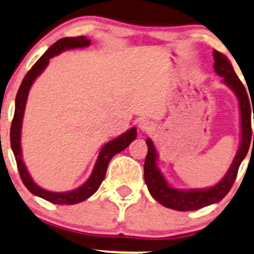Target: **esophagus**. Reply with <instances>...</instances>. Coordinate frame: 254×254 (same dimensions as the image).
<instances>
[{"label":"esophagus","mask_w":254,"mask_h":254,"mask_svg":"<svg viewBox=\"0 0 254 254\" xmlns=\"http://www.w3.org/2000/svg\"><path fill=\"white\" fill-rule=\"evenodd\" d=\"M152 127H153V123H152L149 120H147V118H142V120H139L138 128L141 129V131L148 132L151 131Z\"/></svg>","instance_id":"esophagus-1"}]
</instances>
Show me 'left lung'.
<instances>
[{
  "mask_svg": "<svg viewBox=\"0 0 254 254\" xmlns=\"http://www.w3.org/2000/svg\"><path fill=\"white\" fill-rule=\"evenodd\" d=\"M214 71L218 76L223 77L222 82L229 87L237 96L241 110V144L237 153L234 156L231 167L227 171L224 177L217 185L208 188H198V190H177L168 185L162 172L157 166L158 153L156 151L151 138H147L146 143L148 147L146 161H144V181L148 187L152 197L163 204L167 208L176 211H195L219 202L226 197L234 180L237 177L238 168L247 156L250 146L252 144V127H251V102L245 86L234 72L231 62L224 55L214 50ZM252 101V98H251ZM254 118V117H253ZM254 144V134H253Z\"/></svg>",
  "mask_w": 254,
  "mask_h": 254,
  "instance_id": "left-lung-1",
  "label": "left lung"
}]
</instances>
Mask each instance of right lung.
I'll list each match as a JSON object with an SVG mask.
<instances>
[{"label":"right lung","mask_w":254,"mask_h":254,"mask_svg":"<svg viewBox=\"0 0 254 254\" xmlns=\"http://www.w3.org/2000/svg\"><path fill=\"white\" fill-rule=\"evenodd\" d=\"M91 45V40H88L84 36H78V37H64L57 41L56 43H53L47 51L42 55L40 60L36 62L32 66V68L27 72V74L23 78L22 83H21L18 92L16 96V103H14V116L13 121L11 125V148L13 151L14 158L17 162V168L20 172L21 180H22L23 185L26 186L31 193L35 195L43 198L46 201L51 202L55 204H76L79 202L86 201L87 198H89L96 190L100 188L101 183L105 180L106 172H107V167L110 161L116 153H120L125 148L129 146L132 141H134L137 137V129L136 127H132L127 132L118 136L117 138L112 139V141L107 142L102 149L100 151L98 158L95 163L92 173L89 176L88 180L79 186L78 188L73 190H68V192H51V190H43L40 186L35 183L32 177L28 173L27 168L25 166V162L22 159V149H21V129H22V121L23 115H25L26 102H27L28 92L35 82V79L40 76L43 72V69L47 67L50 64V60L52 57L57 56L61 52L67 50H73V48H83L88 47Z\"/></svg>","instance_id":"obj_1"}]
</instances>
